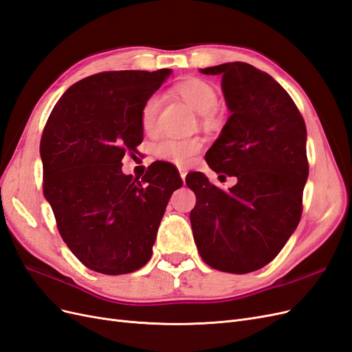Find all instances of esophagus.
I'll use <instances>...</instances> for the list:
<instances>
[{"label":"esophagus","instance_id":"esophagus-1","mask_svg":"<svg viewBox=\"0 0 352 352\" xmlns=\"http://www.w3.org/2000/svg\"><path fill=\"white\" fill-rule=\"evenodd\" d=\"M179 173H180V177H182V180H185V177H186V168H184V167H179Z\"/></svg>","mask_w":352,"mask_h":352}]
</instances>
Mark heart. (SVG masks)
I'll list each match as a JSON object with an SVG mask.
<instances>
[{
  "mask_svg": "<svg viewBox=\"0 0 352 352\" xmlns=\"http://www.w3.org/2000/svg\"><path fill=\"white\" fill-rule=\"evenodd\" d=\"M176 92L182 97L190 107L202 114V123L212 122V111L219 104V94L216 88L207 80L198 78L180 82L176 87ZM162 110V97L153 94L148 97L141 109V126L148 135H154L158 129V116ZM202 140L198 136L177 138L166 136L154 145V155L162 162L172 163L176 166H186L192 157L201 151Z\"/></svg>",
  "mask_w": 352,
  "mask_h": 352,
  "instance_id": "heart-1",
  "label": "heart"
}]
</instances>
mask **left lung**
Returning a JSON list of instances; mask_svg holds the SVG:
<instances>
[{
  "label": "left lung",
  "mask_w": 352,
  "mask_h": 352,
  "mask_svg": "<svg viewBox=\"0 0 352 352\" xmlns=\"http://www.w3.org/2000/svg\"><path fill=\"white\" fill-rule=\"evenodd\" d=\"M201 72L221 74L232 113L206 162L220 177L235 176L238 182L223 190L199 172L186 176L197 195L194 239L210 267L255 272L280 252L300 223L308 177L305 122L289 94L248 63Z\"/></svg>",
  "instance_id": "8db88e82"
}]
</instances>
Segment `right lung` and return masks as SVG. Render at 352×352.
<instances>
[{"label":"right lung","mask_w":352,"mask_h":352,"mask_svg":"<svg viewBox=\"0 0 352 352\" xmlns=\"http://www.w3.org/2000/svg\"><path fill=\"white\" fill-rule=\"evenodd\" d=\"M168 74L116 70L85 78L58 100L42 132V190L63 241L94 272L144 267L167 202L184 184L170 163H153L141 180L122 173L123 157L142 142V104Z\"/></svg>","instance_id":"add662e5"}]
</instances>
